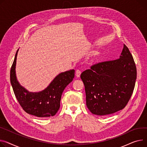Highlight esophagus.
<instances>
[{"label": "esophagus", "instance_id": "1", "mask_svg": "<svg viewBox=\"0 0 147 147\" xmlns=\"http://www.w3.org/2000/svg\"><path fill=\"white\" fill-rule=\"evenodd\" d=\"M80 74H81V71L79 69L76 70V76L77 77H79L80 76Z\"/></svg>", "mask_w": 147, "mask_h": 147}]
</instances>
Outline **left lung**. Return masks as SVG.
<instances>
[{
	"mask_svg": "<svg viewBox=\"0 0 147 147\" xmlns=\"http://www.w3.org/2000/svg\"><path fill=\"white\" fill-rule=\"evenodd\" d=\"M86 105L94 115H107L123 109L132 94L136 68L128 48L123 44L119 59L95 64L80 76Z\"/></svg>",
	"mask_w": 147,
	"mask_h": 147,
	"instance_id": "8db88e82",
	"label": "left lung"
}]
</instances>
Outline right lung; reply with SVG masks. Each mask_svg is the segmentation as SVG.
Returning a JSON list of instances; mask_svg holds the SVG:
<instances>
[{
  "label": "right lung",
  "instance_id": "1",
  "mask_svg": "<svg viewBox=\"0 0 147 147\" xmlns=\"http://www.w3.org/2000/svg\"><path fill=\"white\" fill-rule=\"evenodd\" d=\"M18 50L12 64L10 80L19 103L28 113L42 118L54 116L60 109L62 93L74 77V70L67 71L57 76L44 90L29 92L17 80L15 67Z\"/></svg>",
  "mask_w": 147,
  "mask_h": 147
}]
</instances>
